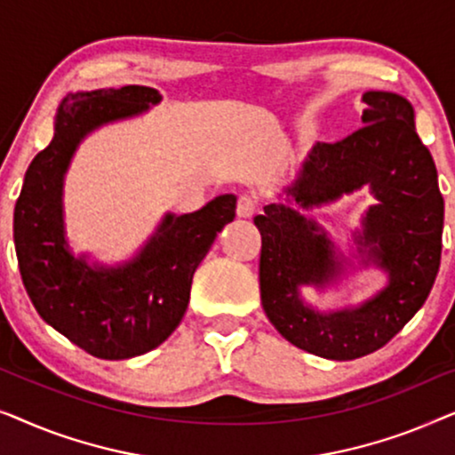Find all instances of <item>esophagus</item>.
Wrapping results in <instances>:
<instances>
[{
	"mask_svg": "<svg viewBox=\"0 0 455 455\" xmlns=\"http://www.w3.org/2000/svg\"><path fill=\"white\" fill-rule=\"evenodd\" d=\"M257 196L254 195H242L238 198V207H235V213H238V217H252L254 211H257Z\"/></svg>",
	"mask_w": 455,
	"mask_h": 455,
	"instance_id": "esophagus-1",
	"label": "esophagus"
}]
</instances>
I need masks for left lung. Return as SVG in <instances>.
<instances>
[{"instance_id":"obj_1","label":"left lung","mask_w":455,"mask_h":455,"mask_svg":"<svg viewBox=\"0 0 455 455\" xmlns=\"http://www.w3.org/2000/svg\"><path fill=\"white\" fill-rule=\"evenodd\" d=\"M363 128L347 139L316 142L283 203L254 217L260 246V302L290 344L329 360H354L379 350L425 304L437 277L443 196L437 167L414 128V108L389 91L363 95ZM366 185L377 204L355 230L361 268H379L388 282L360 305L321 311L302 287L324 293L343 281L349 259L304 210L337 202Z\"/></svg>"}]
</instances>
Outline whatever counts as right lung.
<instances>
[{"mask_svg": "<svg viewBox=\"0 0 455 455\" xmlns=\"http://www.w3.org/2000/svg\"><path fill=\"white\" fill-rule=\"evenodd\" d=\"M159 101V91L139 84L68 92L53 140L28 165L14 207L16 257L30 302L47 325L103 360L140 356L170 338L188 308L196 267L235 217V196L221 195L195 213H165L122 263L74 254L64 213L74 153L91 132L147 114Z\"/></svg>", "mask_w": 455, "mask_h": 455, "instance_id": "obj_1", "label": "right lung"}]
</instances>
